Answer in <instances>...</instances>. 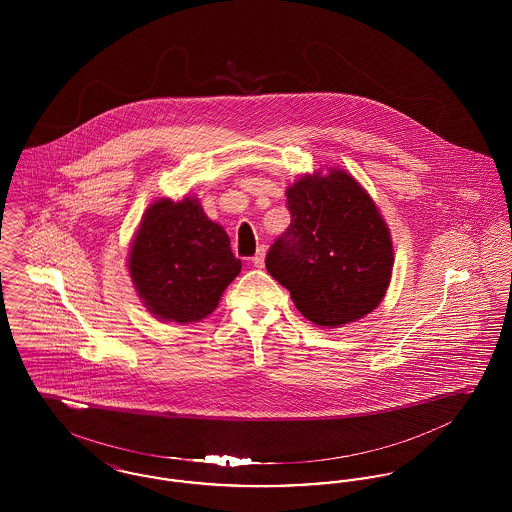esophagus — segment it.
<instances>
[{"label":"esophagus","instance_id":"obj_1","mask_svg":"<svg viewBox=\"0 0 512 512\" xmlns=\"http://www.w3.org/2000/svg\"><path fill=\"white\" fill-rule=\"evenodd\" d=\"M265 257H267V247H265V245H261V247L257 249L255 257H253V265L257 268L265 267Z\"/></svg>","mask_w":512,"mask_h":512}]
</instances>
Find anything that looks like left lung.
<instances>
[{
  "instance_id": "obj_1",
  "label": "left lung",
  "mask_w": 512,
  "mask_h": 512,
  "mask_svg": "<svg viewBox=\"0 0 512 512\" xmlns=\"http://www.w3.org/2000/svg\"><path fill=\"white\" fill-rule=\"evenodd\" d=\"M292 222L267 255V270L297 311L320 328L372 313L393 270L388 222L365 188L343 169L299 176L286 188Z\"/></svg>"
}]
</instances>
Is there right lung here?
I'll return each instance as SVG.
<instances>
[{"label": "right lung", "instance_id": "obj_1", "mask_svg": "<svg viewBox=\"0 0 512 512\" xmlns=\"http://www.w3.org/2000/svg\"><path fill=\"white\" fill-rule=\"evenodd\" d=\"M126 267L147 311L163 322L209 317L240 274L226 230L209 219L195 195L155 199L134 232Z\"/></svg>", "mask_w": 512, "mask_h": 512}]
</instances>
